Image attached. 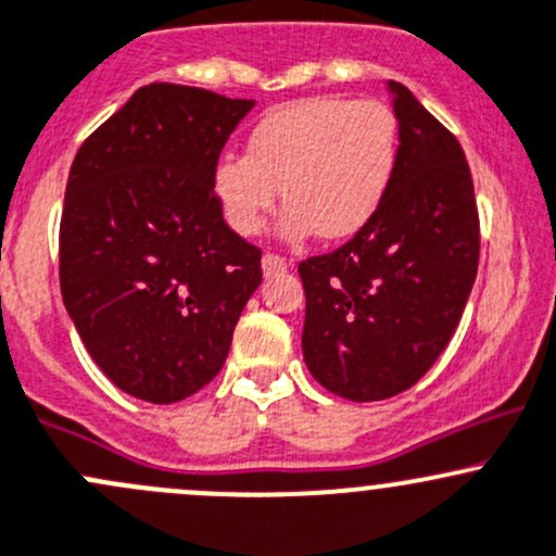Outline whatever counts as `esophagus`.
Wrapping results in <instances>:
<instances>
[{
  "label": "esophagus",
  "mask_w": 556,
  "mask_h": 556,
  "mask_svg": "<svg viewBox=\"0 0 556 556\" xmlns=\"http://www.w3.org/2000/svg\"><path fill=\"white\" fill-rule=\"evenodd\" d=\"M262 270H265L267 278L280 276V273L289 270V262H286L280 254H273L270 251V254H265V260H262Z\"/></svg>",
  "instance_id": "1"
}]
</instances>
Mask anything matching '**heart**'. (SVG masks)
I'll list each match as a JSON object with an SVG mask.
<instances>
[{
  "mask_svg": "<svg viewBox=\"0 0 556 556\" xmlns=\"http://www.w3.org/2000/svg\"><path fill=\"white\" fill-rule=\"evenodd\" d=\"M397 156V115L383 102L300 99L254 126L249 153L218 159L213 194L238 235L260 232L283 194L289 235L351 238L376 216Z\"/></svg>",
  "mask_w": 556,
  "mask_h": 556,
  "instance_id": "heart-1",
  "label": "heart"
}]
</instances>
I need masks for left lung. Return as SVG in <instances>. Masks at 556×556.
Listing matches in <instances>:
<instances>
[{"instance_id": "left-lung-1", "label": "left lung", "mask_w": 556, "mask_h": 556, "mask_svg": "<svg viewBox=\"0 0 556 556\" xmlns=\"http://www.w3.org/2000/svg\"><path fill=\"white\" fill-rule=\"evenodd\" d=\"M400 156L376 216L340 249L300 262L302 354L354 403L414 387L452 340L478 273L481 227L457 137L389 80Z\"/></svg>"}]
</instances>
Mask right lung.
I'll return each mask as SVG.
<instances>
[{"instance_id": "1", "label": "right lung", "mask_w": 556, "mask_h": 556, "mask_svg": "<svg viewBox=\"0 0 556 556\" xmlns=\"http://www.w3.org/2000/svg\"><path fill=\"white\" fill-rule=\"evenodd\" d=\"M254 99L151 84L75 156L59 227L64 305L99 370L167 405L218 376L262 283V249L224 222L213 167Z\"/></svg>"}]
</instances>
